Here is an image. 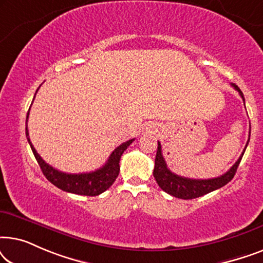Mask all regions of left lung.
Here are the masks:
<instances>
[{
	"label": "left lung",
	"instance_id": "obj_1",
	"mask_svg": "<svg viewBox=\"0 0 263 263\" xmlns=\"http://www.w3.org/2000/svg\"><path fill=\"white\" fill-rule=\"evenodd\" d=\"M232 86L235 87L236 91H238L239 96L242 97L244 102V96L242 91H240L235 84H232ZM244 106H246V104H244ZM249 140H250V134H249ZM249 140H248L246 148L248 143H249ZM246 148H244L242 156L238 158V160H237L236 163L232 165V167L230 168L228 172H225L224 175L219 176V177H215V178H210V179H193V178L183 177V176H178L168 170L167 165L165 163L163 154H161V145L160 142L158 141L156 165H154L153 176L154 178H156L158 185H159L165 193L183 200L196 199V197L203 196L208 193L213 192V190L221 188V186L228 184V183L231 181L233 176L236 175L237 167H238L240 160H242V157L244 152H246Z\"/></svg>",
	"mask_w": 263,
	"mask_h": 263
}]
</instances>
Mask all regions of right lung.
Returning <instances> with one entry per match:
<instances>
[{
	"label": "right lung",
	"instance_id": "1",
	"mask_svg": "<svg viewBox=\"0 0 263 263\" xmlns=\"http://www.w3.org/2000/svg\"><path fill=\"white\" fill-rule=\"evenodd\" d=\"M38 91V89H37ZM35 97V96H34ZM31 109V107H30ZM30 110H28L26 116V138L30 143L32 152H33L35 159H37L39 166L42 168V172L53 185L57 188L62 189L63 192L78 194V195H86V196H97L99 194L105 192L109 189L112 183L116 181L118 174H120V159L122 154L125 149L130 146V143L134 141V139L128 140L115 148L112 153L110 154L109 159L98 170L92 172H86V174H66L61 172L49 164H46L42 157L37 153V151L32 145L30 138H28V129H27V120Z\"/></svg>",
	"mask_w": 263,
	"mask_h": 263
}]
</instances>
